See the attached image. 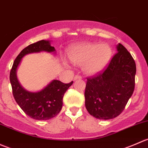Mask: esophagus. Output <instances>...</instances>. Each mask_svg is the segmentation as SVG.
Listing matches in <instances>:
<instances>
[{
    "mask_svg": "<svg viewBox=\"0 0 148 148\" xmlns=\"http://www.w3.org/2000/svg\"><path fill=\"white\" fill-rule=\"evenodd\" d=\"M82 79V77L80 75H79V74H77V75H76L75 77H74V80H77V79Z\"/></svg>",
    "mask_w": 148,
    "mask_h": 148,
    "instance_id": "34e87169",
    "label": "esophagus"
}]
</instances>
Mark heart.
Listing matches in <instances>:
<instances>
[{"label": "heart", "instance_id": "heart-1", "mask_svg": "<svg viewBox=\"0 0 148 148\" xmlns=\"http://www.w3.org/2000/svg\"><path fill=\"white\" fill-rule=\"evenodd\" d=\"M111 55V47L106 43H82L69 52L70 60L76 64H82L84 71L90 74L102 70L108 64Z\"/></svg>", "mask_w": 148, "mask_h": 148}]
</instances>
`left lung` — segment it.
I'll return each instance as SVG.
<instances>
[{
  "instance_id": "1",
  "label": "left lung",
  "mask_w": 148,
  "mask_h": 148,
  "mask_svg": "<svg viewBox=\"0 0 148 148\" xmlns=\"http://www.w3.org/2000/svg\"><path fill=\"white\" fill-rule=\"evenodd\" d=\"M117 50L104 71L86 79L85 106L91 115L99 120L120 115L135 89V60L121 44Z\"/></svg>"
}]
</instances>
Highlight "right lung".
Instances as JSON below:
<instances>
[{"label": "right lung", "instance_id": "1", "mask_svg": "<svg viewBox=\"0 0 148 148\" xmlns=\"http://www.w3.org/2000/svg\"><path fill=\"white\" fill-rule=\"evenodd\" d=\"M40 51L54 52L55 49L50 45L49 41L44 40L30 44L23 49L13 62L10 72V82L13 97L22 110L34 120H47L54 117L61 111L64 95L73 82L64 84L59 80H53L40 92L25 90L18 81L16 70L25 55Z\"/></svg>", "mask_w": 148, "mask_h": 148}]
</instances>
